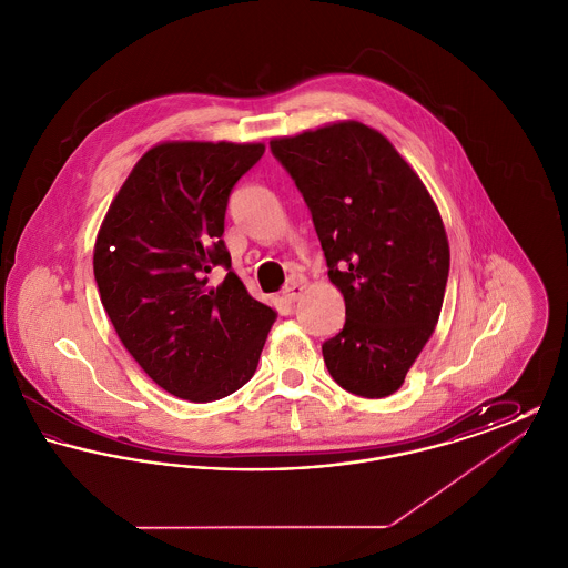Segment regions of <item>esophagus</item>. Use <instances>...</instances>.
I'll return each instance as SVG.
<instances>
[{"label":"esophagus","mask_w":568,"mask_h":568,"mask_svg":"<svg viewBox=\"0 0 568 568\" xmlns=\"http://www.w3.org/2000/svg\"><path fill=\"white\" fill-rule=\"evenodd\" d=\"M302 292H304V285L300 283V281H292L285 290H283V297H285V302H296L297 297L302 296Z\"/></svg>","instance_id":"obj_1"}]
</instances>
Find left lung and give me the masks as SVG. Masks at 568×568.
Segmentation results:
<instances>
[{
	"mask_svg": "<svg viewBox=\"0 0 568 568\" xmlns=\"http://www.w3.org/2000/svg\"><path fill=\"white\" fill-rule=\"evenodd\" d=\"M302 193L345 325L322 345L332 378L362 398L400 389L440 315L449 243L430 193L377 130L341 121L271 140Z\"/></svg>",
	"mask_w": 568,
	"mask_h": 568,
	"instance_id": "obj_1",
	"label": "left lung"
}]
</instances>
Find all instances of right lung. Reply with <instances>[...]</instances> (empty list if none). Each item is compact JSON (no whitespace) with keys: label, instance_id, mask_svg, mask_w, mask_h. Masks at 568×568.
I'll use <instances>...</instances> for the list:
<instances>
[{"label":"right lung","instance_id":"1","mask_svg":"<svg viewBox=\"0 0 568 568\" xmlns=\"http://www.w3.org/2000/svg\"><path fill=\"white\" fill-rule=\"evenodd\" d=\"M264 144L162 142L135 163L100 227L93 272L121 343L165 392L211 403L253 377L276 320L223 243L227 197ZM229 271L216 287L207 272Z\"/></svg>","mask_w":568,"mask_h":568}]
</instances>
